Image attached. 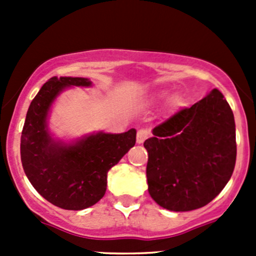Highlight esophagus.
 <instances>
[{
	"label": "esophagus",
	"mask_w": 256,
	"mask_h": 256,
	"mask_svg": "<svg viewBox=\"0 0 256 256\" xmlns=\"http://www.w3.org/2000/svg\"><path fill=\"white\" fill-rule=\"evenodd\" d=\"M147 136H148V132H147L146 130H138V138H136L138 144H142L144 141L147 138Z\"/></svg>",
	"instance_id": "34e87169"
}]
</instances>
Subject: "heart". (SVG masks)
I'll list each match as a JSON object with an SVG mask.
<instances>
[{"instance_id":"obj_1","label":"heart","mask_w":256,"mask_h":256,"mask_svg":"<svg viewBox=\"0 0 256 256\" xmlns=\"http://www.w3.org/2000/svg\"><path fill=\"white\" fill-rule=\"evenodd\" d=\"M177 100H178V99H177Z\"/></svg>"}]
</instances>
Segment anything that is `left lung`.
Wrapping results in <instances>:
<instances>
[{
  "mask_svg": "<svg viewBox=\"0 0 256 256\" xmlns=\"http://www.w3.org/2000/svg\"><path fill=\"white\" fill-rule=\"evenodd\" d=\"M144 142L148 193L162 208L188 212L222 192L236 158V122L218 89L152 130Z\"/></svg>",
  "mask_w": 256,
  "mask_h": 256,
  "instance_id": "8db88e82",
  "label": "left lung"
}]
</instances>
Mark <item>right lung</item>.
<instances>
[{"mask_svg":"<svg viewBox=\"0 0 256 256\" xmlns=\"http://www.w3.org/2000/svg\"><path fill=\"white\" fill-rule=\"evenodd\" d=\"M88 78L53 76L30 102L20 136V161L30 182L52 204L82 210L106 192L108 172L131 147L136 130L122 134L92 132L72 141L54 138L49 114L56 98L73 86H92Z\"/></svg>","mask_w":256,"mask_h":256,"instance_id":"obj_1","label":"right lung"}]
</instances>
